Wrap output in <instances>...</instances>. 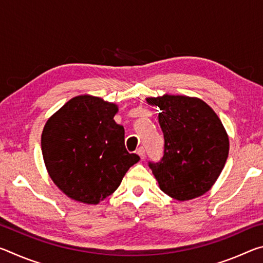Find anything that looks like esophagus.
<instances>
[{
  "mask_svg": "<svg viewBox=\"0 0 263 263\" xmlns=\"http://www.w3.org/2000/svg\"><path fill=\"white\" fill-rule=\"evenodd\" d=\"M137 154L139 155V157L141 158V160H144L145 159V149H144V147H139L137 149Z\"/></svg>",
  "mask_w": 263,
  "mask_h": 263,
  "instance_id": "esophagus-1",
  "label": "esophagus"
}]
</instances>
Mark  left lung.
I'll return each instance as SVG.
<instances>
[{"label": "left lung", "mask_w": 263, "mask_h": 263, "mask_svg": "<svg viewBox=\"0 0 263 263\" xmlns=\"http://www.w3.org/2000/svg\"><path fill=\"white\" fill-rule=\"evenodd\" d=\"M146 102L160 109L164 137L162 160L148 164L160 189L177 201L204 195L229 157V136L219 117L197 97L166 94Z\"/></svg>", "instance_id": "8db88e82"}]
</instances>
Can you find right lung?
I'll use <instances>...</instances> for the list:
<instances>
[{
	"mask_svg": "<svg viewBox=\"0 0 263 263\" xmlns=\"http://www.w3.org/2000/svg\"><path fill=\"white\" fill-rule=\"evenodd\" d=\"M117 112V104L80 95L53 114L43 128L42 152L48 175L74 201L99 204L140 160L125 148L124 127L114 119Z\"/></svg>",
	"mask_w": 263,
	"mask_h": 263,
	"instance_id": "obj_1",
	"label": "right lung"
}]
</instances>
